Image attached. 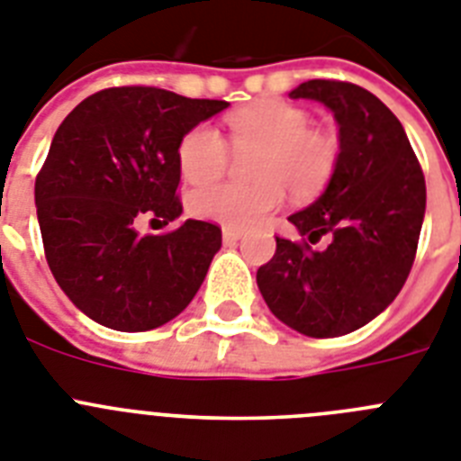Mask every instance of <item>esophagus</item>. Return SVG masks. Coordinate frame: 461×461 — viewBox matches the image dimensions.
Here are the masks:
<instances>
[{"instance_id":"1","label":"esophagus","mask_w":461,"mask_h":461,"mask_svg":"<svg viewBox=\"0 0 461 461\" xmlns=\"http://www.w3.org/2000/svg\"><path fill=\"white\" fill-rule=\"evenodd\" d=\"M223 242H226V245H235V242H238L240 238H242V230H238V228H230V226H226L223 228Z\"/></svg>"}]
</instances>
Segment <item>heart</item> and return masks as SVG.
Returning <instances> with one entry per match:
<instances>
[{
  "label": "heart",
  "mask_w": 461,
  "mask_h": 461,
  "mask_svg": "<svg viewBox=\"0 0 461 461\" xmlns=\"http://www.w3.org/2000/svg\"><path fill=\"white\" fill-rule=\"evenodd\" d=\"M228 137L235 153H257L249 165V176L257 184L195 188L188 207L204 221L230 228L258 226L282 204L285 188L294 198H312L336 172L338 140L314 128L310 113L296 104L266 100L240 109L228 116ZM228 163V141L210 123L188 130L176 147L179 172L191 184L216 182Z\"/></svg>",
  "instance_id": "b5f03b06"
}]
</instances>
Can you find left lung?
Instances as JSON below:
<instances>
[{"label": "left lung", "mask_w": 461, "mask_h": 461, "mask_svg": "<svg viewBox=\"0 0 461 461\" xmlns=\"http://www.w3.org/2000/svg\"><path fill=\"white\" fill-rule=\"evenodd\" d=\"M289 97L317 100L340 125V153L324 195L289 221L257 273L279 321L310 338L357 331L399 296L418 254L427 186L399 118L349 81L312 78ZM321 237L330 245L312 247Z\"/></svg>", "instance_id": "8db88e82"}]
</instances>
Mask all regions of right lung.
Returning <instances> with one entry per match:
<instances>
[{
  "label": "right lung",
  "instance_id": "add662e5",
  "mask_svg": "<svg viewBox=\"0 0 461 461\" xmlns=\"http://www.w3.org/2000/svg\"><path fill=\"white\" fill-rule=\"evenodd\" d=\"M228 107L153 86L86 97L50 141L34 182L43 254L69 301L97 324L149 331L175 320L203 285L221 228L188 219L141 235L140 219L182 214L176 147Z\"/></svg>",
  "mask_w": 461,
  "mask_h": 461
}]
</instances>
